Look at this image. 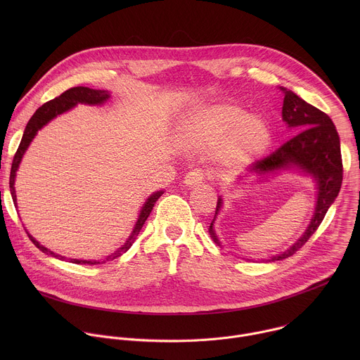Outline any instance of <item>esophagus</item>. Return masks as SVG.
<instances>
[{
  "label": "esophagus",
  "instance_id": "esophagus-1",
  "mask_svg": "<svg viewBox=\"0 0 360 360\" xmlns=\"http://www.w3.org/2000/svg\"><path fill=\"white\" fill-rule=\"evenodd\" d=\"M205 178H207V174H205V171L200 169V168H196V169L186 174L185 184H186V186H193V185L200 184Z\"/></svg>",
  "mask_w": 360,
  "mask_h": 360
}]
</instances>
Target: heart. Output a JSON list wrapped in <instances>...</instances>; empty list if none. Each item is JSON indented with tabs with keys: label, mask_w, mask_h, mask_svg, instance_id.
Masks as SVG:
<instances>
[{
	"label": "heart",
	"mask_w": 360,
	"mask_h": 360,
	"mask_svg": "<svg viewBox=\"0 0 360 360\" xmlns=\"http://www.w3.org/2000/svg\"><path fill=\"white\" fill-rule=\"evenodd\" d=\"M182 141L202 152L217 150L226 168H239L259 157L271 143L268 124L231 102L205 105L182 124Z\"/></svg>",
	"instance_id": "1"
}]
</instances>
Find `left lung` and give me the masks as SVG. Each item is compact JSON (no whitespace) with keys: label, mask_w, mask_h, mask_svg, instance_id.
Listing matches in <instances>:
<instances>
[{"label":"left lung","mask_w":360,"mask_h":360,"mask_svg":"<svg viewBox=\"0 0 360 360\" xmlns=\"http://www.w3.org/2000/svg\"><path fill=\"white\" fill-rule=\"evenodd\" d=\"M285 92L282 117L289 127H295L302 131L296 134L293 138L286 141L271 155L255 161L250 172L268 174L278 169L289 168L292 165L299 167L306 174H311L318 182V200L314 218L307 226L306 232L292 245L286 252L272 256L271 262L282 261L296 253L309 239L319 225L322 224L328 210L338 196L343 179V165L340 155V141L338 131L332 120L318 110L316 107L307 104L306 101L299 98L292 91L282 88ZM222 205L219 198L217 202L215 217L218 215ZM215 221V218H214ZM214 221L210 226V233L212 239L218 243V238L214 231Z\"/></svg>","instance_id":"left-lung-1"}]
</instances>
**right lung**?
Returning a JSON list of instances; mask_svg holds the SVG:
<instances>
[{
  "label": "right lung",
  "instance_id": "add662e5",
  "mask_svg": "<svg viewBox=\"0 0 360 360\" xmlns=\"http://www.w3.org/2000/svg\"><path fill=\"white\" fill-rule=\"evenodd\" d=\"M108 98H110V92H108V91H104V89H91V88H88V86H74V88H70V89H67L65 92H63L60 96H57V98H54V99H51V101L45 102V104H44L42 107H39V108L35 111V114L31 117V120L28 121V124H27V127H25L22 139H21V142H20V146H18V149H17V152H15L14 160H13V165H11L10 191H11V195H13V200H14V202L17 200V198H15V189H14L15 172H17V169H18V167H20V162H21L22 155L25 153L28 145L31 143L32 138L37 135L38 129H41V128H42L45 124H48L51 120H54L57 115H60V114L68 111L70 108L75 107V105L78 104V102H82V104H94V105H95V104H102V102H105ZM162 193H164V192L160 191V192H155V193L150 195V196L148 198V200L145 202V205L142 207V211H141V214H139V218H138V221H136V225H135V228H134L131 236L128 238L127 243H125L122 248H120L114 255H111L110 258H107V261H108V259H115V258H118V256H121L124 252H127V250L131 248V245H132L134 240L136 239L139 231L142 229L145 221L148 219V217H149V214H150V211H152V208H153V205H155V202L158 200V198H160ZM28 236H30V239L32 240V243H34L39 250H42L44 253L51 255V256H56V258H58V259H64V256H60V255H57V253H54V252L48 250V249L44 248L42 245H39L30 233H28ZM71 262H72V264H81V265H82V264H88V265H96V264H99V262H96V261H78V259H71Z\"/></svg>",
  "mask_w": 360,
  "mask_h": 360
}]
</instances>
